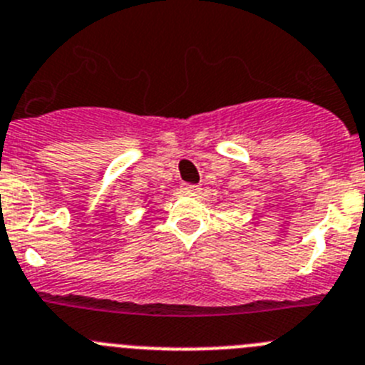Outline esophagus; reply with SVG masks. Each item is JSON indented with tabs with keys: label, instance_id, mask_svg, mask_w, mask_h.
Masks as SVG:
<instances>
[{
	"label": "esophagus",
	"instance_id": "esophagus-1",
	"mask_svg": "<svg viewBox=\"0 0 365 365\" xmlns=\"http://www.w3.org/2000/svg\"><path fill=\"white\" fill-rule=\"evenodd\" d=\"M182 192H186V193H200V186H197V185H182Z\"/></svg>",
	"mask_w": 365,
	"mask_h": 365
}]
</instances>
